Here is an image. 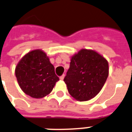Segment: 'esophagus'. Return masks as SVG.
Masks as SVG:
<instances>
[{
	"label": "esophagus",
	"instance_id": "34e87169",
	"mask_svg": "<svg viewBox=\"0 0 132 132\" xmlns=\"http://www.w3.org/2000/svg\"><path fill=\"white\" fill-rule=\"evenodd\" d=\"M64 77H65V75H62V76H60V77H59V79H61V80H63V79H64Z\"/></svg>",
	"mask_w": 132,
	"mask_h": 132
}]
</instances>
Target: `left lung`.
I'll return each instance as SVG.
<instances>
[{
	"label": "left lung",
	"mask_w": 132,
	"mask_h": 132,
	"mask_svg": "<svg viewBox=\"0 0 132 132\" xmlns=\"http://www.w3.org/2000/svg\"><path fill=\"white\" fill-rule=\"evenodd\" d=\"M108 75L106 59L93 50L82 49L71 58L64 81L72 97L86 101L99 93Z\"/></svg>",
	"instance_id": "left-lung-1"
}]
</instances>
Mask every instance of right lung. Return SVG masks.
Wrapping results in <instances>:
<instances>
[{
  "instance_id": "1",
  "label": "right lung",
  "mask_w": 132,
  "mask_h": 132,
  "mask_svg": "<svg viewBox=\"0 0 132 132\" xmlns=\"http://www.w3.org/2000/svg\"><path fill=\"white\" fill-rule=\"evenodd\" d=\"M15 75L23 91L34 98L48 95L59 79L49 58L41 50L26 54L16 67Z\"/></svg>"
}]
</instances>
